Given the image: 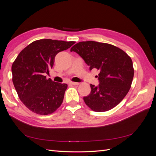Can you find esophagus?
Masks as SVG:
<instances>
[{"instance_id": "1", "label": "esophagus", "mask_w": 156, "mask_h": 156, "mask_svg": "<svg viewBox=\"0 0 156 156\" xmlns=\"http://www.w3.org/2000/svg\"><path fill=\"white\" fill-rule=\"evenodd\" d=\"M70 84H72V85H79V83H75V82H70Z\"/></svg>"}]
</instances>
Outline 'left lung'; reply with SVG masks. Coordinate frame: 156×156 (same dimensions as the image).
<instances>
[{
    "label": "left lung",
    "mask_w": 156,
    "mask_h": 156,
    "mask_svg": "<svg viewBox=\"0 0 156 156\" xmlns=\"http://www.w3.org/2000/svg\"><path fill=\"white\" fill-rule=\"evenodd\" d=\"M70 51L81 56L90 70L100 71V84H90V93L83 98L87 105L94 111L104 112L120 103L129 92L134 75L129 56L116 46L94 41L79 42Z\"/></svg>",
    "instance_id": "8db88e82"
}]
</instances>
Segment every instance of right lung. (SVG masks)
<instances>
[{"label": "right lung", "instance_id": "add662e5", "mask_svg": "<svg viewBox=\"0 0 156 156\" xmlns=\"http://www.w3.org/2000/svg\"><path fill=\"white\" fill-rule=\"evenodd\" d=\"M75 41L51 39L32 42L23 49L12 66V81L20 100L36 114L54 112L63 101L67 84L47 79L55 56L69 49Z\"/></svg>", "mask_w": 156, "mask_h": 156}]
</instances>
